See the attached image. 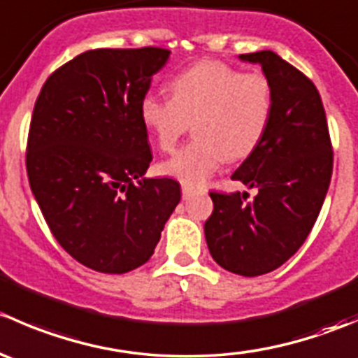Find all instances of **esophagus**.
Listing matches in <instances>:
<instances>
[{"mask_svg":"<svg viewBox=\"0 0 358 358\" xmlns=\"http://www.w3.org/2000/svg\"><path fill=\"white\" fill-rule=\"evenodd\" d=\"M196 192H197V190L192 189V187L182 185V197H183V199H185V201H189L190 197L196 196Z\"/></svg>","mask_w":358,"mask_h":358,"instance_id":"34e87169","label":"esophagus"}]
</instances>
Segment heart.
<instances>
[{"instance_id":"heart-1","label":"heart","mask_w":358,"mask_h":358,"mask_svg":"<svg viewBox=\"0 0 358 358\" xmlns=\"http://www.w3.org/2000/svg\"><path fill=\"white\" fill-rule=\"evenodd\" d=\"M171 99L145 95L140 119L162 152H173L189 129L196 138L161 166L183 185L199 187L220 166L248 157L258 147L272 115V86L263 74L202 60L169 81Z\"/></svg>"}]
</instances>
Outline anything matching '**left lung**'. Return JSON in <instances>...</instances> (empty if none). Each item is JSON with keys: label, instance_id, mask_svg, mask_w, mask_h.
<instances>
[{"label": "left lung", "instance_id": "left-lung-1", "mask_svg": "<svg viewBox=\"0 0 358 358\" xmlns=\"http://www.w3.org/2000/svg\"><path fill=\"white\" fill-rule=\"evenodd\" d=\"M262 66L272 115L262 142L232 180L258 194L211 192L204 236L222 268L256 277L279 268L308 237L333 175V147L315 85L270 50L239 55Z\"/></svg>", "mask_w": 358, "mask_h": 358}]
</instances>
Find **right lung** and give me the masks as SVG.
<instances>
[{
	"label": "right lung",
	"mask_w": 358,
	"mask_h": 358,
	"mask_svg": "<svg viewBox=\"0 0 358 358\" xmlns=\"http://www.w3.org/2000/svg\"><path fill=\"white\" fill-rule=\"evenodd\" d=\"M169 50L99 48L57 69L36 100L27 175L50 230L102 273L149 262L180 202V183L145 178L152 161L140 102Z\"/></svg>",
	"instance_id": "obj_1"
}]
</instances>
